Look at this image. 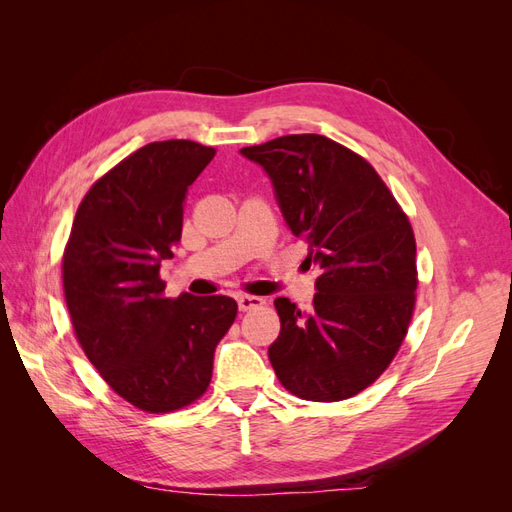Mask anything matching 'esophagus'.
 Segmentation results:
<instances>
[{"label":"esophagus","mask_w":512,"mask_h":512,"mask_svg":"<svg viewBox=\"0 0 512 512\" xmlns=\"http://www.w3.org/2000/svg\"><path fill=\"white\" fill-rule=\"evenodd\" d=\"M237 303H239L241 312H250V309H256V307L265 305V299H262V297H254V294H239Z\"/></svg>","instance_id":"esophagus-1"}]
</instances>
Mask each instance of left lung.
<instances>
[{
    "mask_svg": "<svg viewBox=\"0 0 512 512\" xmlns=\"http://www.w3.org/2000/svg\"><path fill=\"white\" fill-rule=\"evenodd\" d=\"M241 153L267 170L292 235L320 267L309 312L275 299V376L309 401L359 395L391 365L414 314L408 215L374 166L327 136L288 134Z\"/></svg>",
    "mask_w": 512,
    "mask_h": 512,
    "instance_id": "obj_1",
    "label": "left lung"
}]
</instances>
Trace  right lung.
Masks as SVG:
<instances>
[{
	"mask_svg": "<svg viewBox=\"0 0 512 512\" xmlns=\"http://www.w3.org/2000/svg\"><path fill=\"white\" fill-rule=\"evenodd\" d=\"M215 149L158 141L104 173L76 209L61 260L74 335L134 408L166 414L205 395L213 354L237 318L230 297H164L160 262L181 239L185 192Z\"/></svg>",
	"mask_w": 512,
	"mask_h": 512,
	"instance_id": "1",
	"label": "right lung"
}]
</instances>
